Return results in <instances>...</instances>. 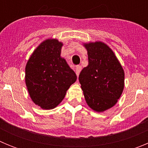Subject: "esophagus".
I'll return each instance as SVG.
<instances>
[{
    "instance_id": "obj_1",
    "label": "esophagus",
    "mask_w": 148,
    "mask_h": 148,
    "mask_svg": "<svg viewBox=\"0 0 148 148\" xmlns=\"http://www.w3.org/2000/svg\"><path fill=\"white\" fill-rule=\"evenodd\" d=\"M82 69V66H80V65L76 66V67H75V73H76L77 76H78V75H79V73H80Z\"/></svg>"
}]
</instances>
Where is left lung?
<instances>
[{"instance_id": "8db88e82", "label": "left lung", "mask_w": 148, "mask_h": 148, "mask_svg": "<svg viewBox=\"0 0 148 148\" xmlns=\"http://www.w3.org/2000/svg\"><path fill=\"white\" fill-rule=\"evenodd\" d=\"M88 65L79 75L87 105L101 113L113 108L125 87V71L113 51L102 41L83 43Z\"/></svg>"}]
</instances>
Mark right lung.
Listing matches in <instances>:
<instances>
[{
    "mask_svg": "<svg viewBox=\"0 0 148 148\" xmlns=\"http://www.w3.org/2000/svg\"><path fill=\"white\" fill-rule=\"evenodd\" d=\"M62 46L58 39H46L33 51L26 64L29 95L42 109L56 108L77 79L75 72L61 56Z\"/></svg>",
    "mask_w": 148,
    "mask_h": 148,
    "instance_id": "right-lung-1",
    "label": "right lung"
}]
</instances>
